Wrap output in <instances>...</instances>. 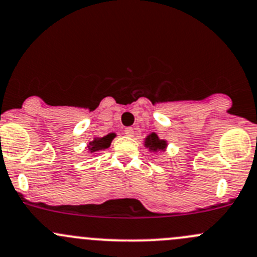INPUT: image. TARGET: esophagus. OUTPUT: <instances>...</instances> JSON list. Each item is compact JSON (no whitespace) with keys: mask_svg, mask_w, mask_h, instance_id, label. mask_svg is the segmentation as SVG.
I'll use <instances>...</instances> for the list:
<instances>
[{"mask_svg":"<svg viewBox=\"0 0 257 257\" xmlns=\"http://www.w3.org/2000/svg\"><path fill=\"white\" fill-rule=\"evenodd\" d=\"M124 134H125V136H128V137H133V134H134L133 128H131V126L125 128V129H124Z\"/></svg>","mask_w":257,"mask_h":257,"instance_id":"34e87169","label":"esophagus"}]
</instances>
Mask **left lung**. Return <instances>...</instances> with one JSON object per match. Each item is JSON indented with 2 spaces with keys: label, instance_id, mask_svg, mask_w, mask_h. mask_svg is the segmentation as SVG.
I'll return each mask as SVG.
<instances>
[{
  "label": "left lung",
  "instance_id": "obj_1",
  "mask_svg": "<svg viewBox=\"0 0 257 257\" xmlns=\"http://www.w3.org/2000/svg\"><path fill=\"white\" fill-rule=\"evenodd\" d=\"M144 146H146L147 148H149V151L152 152L164 151L167 147V142L163 141V139H159L156 133H152L146 138Z\"/></svg>",
  "mask_w": 257,
  "mask_h": 257
}]
</instances>
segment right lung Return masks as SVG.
Wrapping results in <instances>:
<instances>
[{
    "label": "right lung",
    "instance_id": "obj_1",
    "mask_svg": "<svg viewBox=\"0 0 257 257\" xmlns=\"http://www.w3.org/2000/svg\"><path fill=\"white\" fill-rule=\"evenodd\" d=\"M114 137H115V134L114 133H110L108 134V136L103 137V138H95L93 142H90L89 143V151L93 153V152H98V151H101V149H106L110 147V143L111 141L114 139Z\"/></svg>",
    "mask_w": 257,
    "mask_h": 257
}]
</instances>
